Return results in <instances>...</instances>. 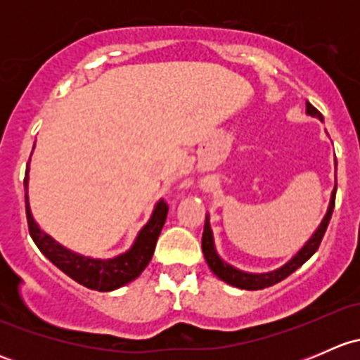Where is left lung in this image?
Returning a JSON list of instances; mask_svg holds the SVG:
<instances>
[{"label": "left lung", "instance_id": "8db88e82", "mask_svg": "<svg viewBox=\"0 0 360 360\" xmlns=\"http://www.w3.org/2000/svg\"><path fill=\"white\" fill-rule=\"evenodd\" d=\"M307 112L311 116H319V118L322 120L321 111H319L317 108L311 106L310 103L307 104ZM335 198H336V188H335V191H333L328 214H326V217L322 219L321 226H319V230L315 231L314 237L307 242V245H304V248L301 249L300 252H297L288 264H284V266L278 268V270L270 271V274H261V275L244 274V271L235 270L233 266H230V264H226L224 261H221V257L217 256L216 250H214L212 231H210L209 219H205V226H203V235H202V250H203V256H205L207 264H209V268L212 270V274L217 275L221 281H224L226 284H230V285H235V288H238V289H248V291H257V289L270 288V285L284 281V278L289 277L292 271H296L297 268L304 263V261L310 259V257L315 254V250L319 249L322 238H324L326 230H328L329 221H331L333 209H335Z\"/></svg>", "mask_w": 360, "mask_h": 360}]
</instances>
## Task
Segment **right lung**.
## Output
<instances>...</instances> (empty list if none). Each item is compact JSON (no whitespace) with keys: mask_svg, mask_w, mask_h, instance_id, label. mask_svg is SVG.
Listing matches in <instances>:
<instances>
[{"mask_svg":"<svg viewBox=\"0 0 360 360\" xmlns=\"http://www.w3.org/2000/svg\"><path fill=\"white\" fill-rule=\"evenodd\" d=\"M24 188H27V170H25ZM167 212H169V205H167V202L160 200L155 207L150 223L141 230V233L137 235V240L134 242L129 252L112 257V259H90V257L78 256V254H72L71 250L60 248L56 240H52L49 235L43 233L36 226L31 216V209H29L27 191H25V217H27L29 235L38 245V249L72 281L101 292L118 289L139 277L141 271L148 266L151 256H153L160 231L165 224Z\"/></svg>","mask_w":360,"mask_h":360,"instance_id":"obj_1","label":"right lung"}]
</instances>
